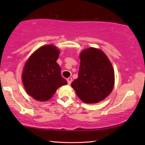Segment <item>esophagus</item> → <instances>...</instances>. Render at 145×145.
Returning <instances> with one entry per match:
<instances>
[{"instance_id": "esophagus-1", "label": "esophagus", "mask_w": 145, "mask_h": 145, "mask_svg": "<svg viewBox=\"0 0 145 145\" xmlns=\"http://www.w3.org/2000/svg\"><path fill=\"white\" fill-rule=\"evenodd\" d=\"M67 82H68V84H70L71 82H72V78H68L67 79Z\"/></svg>"}]
</instances>
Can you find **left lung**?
Listing matches in <instances>:
<instances>
[{
  "instance_id": "obj_1",
  "label": "left lung",
  "mask_w": 145,
  "mask_h": 145,
  "mask_svg": "<svg viewBox=\"0 0 145 145\" xmlns=\"http://www.w3.org/2000/svg\"><path fill=\"white\" fill-rule=\"evenodd\" d=\"M78 77L71 82L78 97L86 104L104 100L112 91L114 73L108 58L100 50L90 48L80 55Z\"/></svg>"
}]
</instances>
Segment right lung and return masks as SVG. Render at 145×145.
<instances>
[{
  "label": "right lung",
  "mask_w": 145,
  "mask_h": 145,
  "mask_svg": "<svg viewBox=\"0 0 145 145\" xmlns=\"http://www.w3.org/2000/svg\"><path fill=\"white\" fill-rule=\"evenodd\" d=\"M59 50L52 45L41 47L25 64L22 81L27 93L39 101L50 99L59 86L67 84L56 63Z\"/></svg>",
  "instance_id": "1"
}]
</instances>
